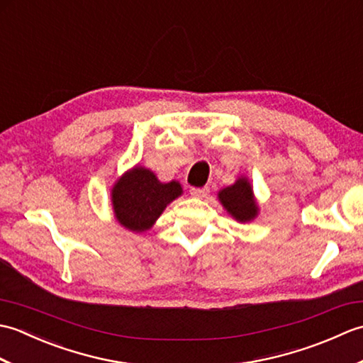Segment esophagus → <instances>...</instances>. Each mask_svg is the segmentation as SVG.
I'll use <instances>...</instances> for the list:
<instances>
[{"instance_id":"34e87169","label":"esophagus","mask_w":363,"mask_h":363,"mask_svg":"<svg viewBox=\"0 0 363 363\" xmlns=\"http://www.w3.org/2000/svg\"><path fill=\"white\" fill-rule=\"evenodd\" d=\"M209 191H211V189L209 187H203V189H190V194H191V196H195V198H199V199H203V198H206L207 195H209Z\"/></svg>"}]
</instances>
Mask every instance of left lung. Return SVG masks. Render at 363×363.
<instances>
[{
  "label": "left lung",
  "instance_id": "1",
  "mask_svg": "<svg viewBox=\"0 0 363 363\" xmlns=\"http://www.w3.org/2000/svg\"><path fill=\"white\" fill-rule=\"evenodd\" d=\"M218 201L230 217L238 223H251L257 218L259 204L248 176H238L233 186L218 191Z\"/></svg>",
  "mask_w": 363,
  "mask_h": 363
}]
</instances>
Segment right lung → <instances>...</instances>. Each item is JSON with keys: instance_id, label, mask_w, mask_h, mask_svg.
I'll return each mask as SVG.
<instances>
[{"instance_id": "obj_1", "label": "right lung", "mask_w": 363, "mask_h": 363, "mask_svg": "<svg viewBox=\"0 0 363 363\" xmlns=\"http://www.w3.org/2000/svg\"><path fill=\"white\" fill-rule=\"evenodd\" d=\"M182 195V186L176 179L160 182L156 173L142 165H134L123 173L111 189L113 217L130 233L142 234Z\"/></svg>"}]
</instances>
